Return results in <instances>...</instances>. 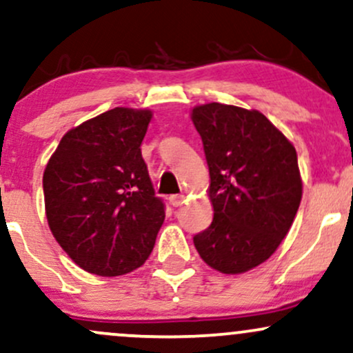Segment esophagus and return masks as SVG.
<instances>
[{"label": "esophagus", "mask_w": 353, "mask_h": 353, "mask_svg": "<svg viewBox=\"0 0 353 353\" xmlns=\"http://www.w3.org/2000/svg\"><path fill=\"white\" fill-rule=\"evenodd\" d=\"M169 202H171L174 208H179L182 202H184V196H182V194H172V196L169 197Z\"/></svg>", "instance_id": "1"}]
</instances>
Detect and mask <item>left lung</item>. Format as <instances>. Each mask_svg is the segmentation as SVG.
<instances>
[{
	"label": "left lung",
	"instance_id": "8db88e82",
	"mask_svg": "<svg viewBox=\"0 0 353 353\" xmlns=\"http://www.w3.org/2000/svg\"><path fill=\"white\" fill-rule=\"evenodd\" d=\"M209 165L210 225L194 236L205 264L241 274L265 262L302 199L297 152L259 111L210 103L192 109Z\"/></svg>",
	"mask_w": 353,
	"mask_h": 353
}]
</instances>
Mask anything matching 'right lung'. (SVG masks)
Masks as SVG:
<instances>
[{
  "label": "right lung",
  "mask_w": 353,
  "mask_h": 353,
  "mask_svg": "<svg viewBox=\"0 0 353 353\" xmlns=\"http://www.w3.org/2000/svg\"><path fill=\"white\" fill-rule=\"evenodd\" d=\"M151 116L109 109L68 131L44 169L52 236L91 274L114 277L143 265L164 222L141 154Z\"/></svg>",
  "instance_id": "obj_1"
}]
</instances>
